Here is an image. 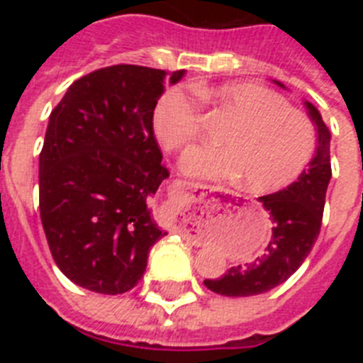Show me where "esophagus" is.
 Returning a JSON list of instances; mask_svg holds the SVG:
<instances>
[{
    "mask_svg": "<svg viewBox=\"0 0 363 363\" xmlns=\"http://www.w3.org/2000/svg\"><path fill=\"white\" fill-rule=\"evenodd\" d=\"M192 189H194V192H196L198 198H203V196H207V192L216 191L214 187H211V185H205V184H192ZM187 234H189V230H187Z\"/></svg>",
    "mask_w": 363,
    "mask_h": 363,
    "instance_id": "34e87169",
    "label": "esophagus"
}]
</instances>
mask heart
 <instances>
[{
	"mask_svg": "<svg viewBox=\"0 0 363 363\" xmlns=\"http://www.w3.org/2000/svg\"><path fill=\"white\" fill-rule=\"evenodd\" d=\"M205 104L233 118L220 136L223 145L187 150L182 169L218 182H238L252 192L287 187L306 171L316 150V129L278 92L255 83L198 86ZM201 104L194 92L171 89L154 107L152 129L167 150L184 149L200 134Z\"/></svg>",
	"mask_w": 363,
	"mask_h": 363,
	"instance_id": "b5f03b06",
	"label": "heart"
}]
</instances>
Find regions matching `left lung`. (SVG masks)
I'll use <instances>...</instances> for the list:
<instances>
[{
	"label": "left lung",
	"mask_w": 363,
	"mask_h": 363,
	"mask_svg": "<svg viewBox=\"0 0 363 363\" xmlns=\"http://www.w3.org/2000/svg\"><path fill=\"white\" fill-rule=\"evenodd\" d=\"M307 108L318 129V147L313 162L289 187L259 198L272 220V236L267 249L251 264L236 265L227 269L223 277L205 280L203 284L213 293L252 296L274 289L298 271L318 238L327 185L333 174L331 133L316 107L307 104Z\"/></svg>",
	"instance_id": "obj_1"
}]
</instances>
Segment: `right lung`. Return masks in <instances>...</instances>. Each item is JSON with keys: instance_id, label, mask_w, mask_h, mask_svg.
Instances as JSON below:
<instances>
[{"instance_id": "obj_1", "label": "right lung", "mask_w": 363, "mask_h": 363, "mask_svg": "<svg viewBox=\"0 0 363 363\" xmlns=\"http://www.w3.org/2000/svg\"><path fill=\"white\" fill-rule=\"evenodd\" d=\"M184 70L112 65L69 86L40 152V216L60 271L83 289L123 294L167 230L149 209L169 171L152 114Z\"/></svg>"}]
</instances>
